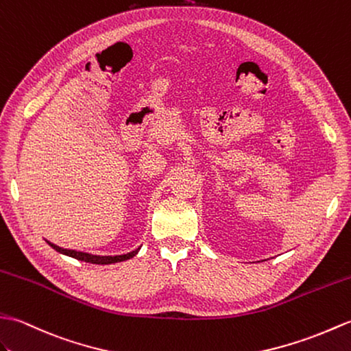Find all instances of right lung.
Here are the masks:
<instances>
[{"label": "right lung", "instance_id": "1", "mask_svg": "<svg viewBox=\"0 0 351 351\" xmlns=\"http://www.w3.org/2000/svg\"><path fill=\"white\" fill-rule=\"evenodd\" d=\"M49 246H52L53 249H56L57 252L60 254H64V255H69V256H73V258L76 260H81V261H85V263H91V264H112V263H119V261H124V260H129L132 258V256H135L139 251V247L135 249V251H132L129 254H124V255H93V254H87V252H80V251H73V249H64V247H60L57 245L51 243V241H48Z\"/></svg>", "mask_w": 351, "mask_h": 351}]
</instances>
